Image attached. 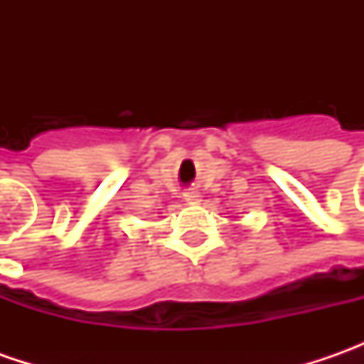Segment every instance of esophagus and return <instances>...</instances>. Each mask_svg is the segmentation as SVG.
<instances>
[{"label":"esophagus","instance_id":"34e87169","mask_svg":"<svg viewBox=\"0 0 364 364\" xmlns=\"http://www.w3.org/2000/svg\"><path fill=\"white\" fill-rule=\"evenodd\" d=\"M184 200L188 204H198L203 200V194L196 192V190H192V192H186V194H184Z\"/></svg>","mask_w":364,"mask_h":364}]
</instances>
